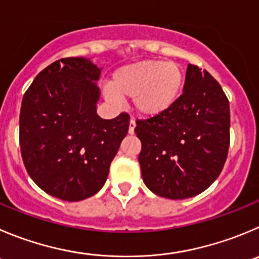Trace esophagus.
Instances as JSON below:
<instances>
[{
	"mask_svg": "<svg viewBox=\"0 0 259 259\" xmlns=\"http://www.w3.org/2000/svg\"><path fill=\"white\" fill-rule=\"evenodd\" d=\"M137 126L135 124V120L134 118H130V124H129V134H134V129Z\"/></svg>",
	"mask_w": 259,
	"mask_h": 259,
	"instance_id": "obj_1",
	"label": "esophagus"
}]
</instances>
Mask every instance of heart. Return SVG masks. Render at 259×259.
<instances>
[{"label": "heart", "mask_w": 259, "mask_h": 259, "mask_svg": "<svg viewBox=\"0 0 259 259\" xmlns=\"http://www.w3.org/2000/svg\"><path fill=\"white\" fill-rule=\"evenodd\" d=\"M183 84L184 74L178 64L143 60L116 70L105 94L116 103L133 97L134 108L141 115L157 116L175 105Z\"/></svg>", "instance_id": "obj_1"}]
</instances>
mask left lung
I'll return each mask as SVG.
<instances>
[{
    "label": "left lung",
    "instance_id": "left-lung-1",
    "mask_svg": "<svg viewBox=\"0 0 259 259\" xmlns=\"http://www.w3.org/2000/svg\"><path fill=\"white\" fill-rule=\"evenodd\" d=\"M142 178L168 199L204 192L219 178L230 144V106L206 70L188 65L183 94L166 112L138 120Z\"/></svg>",
    "mask_w": 259,
    "mask_h": 259
}]
</instances>
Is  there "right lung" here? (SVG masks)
Here are the masks:
<instances>
[{"mask_svg": "<svg viewBox=\"0 0 259 259\" xmlns=\"http://www.w3.org/2000/svg\"><path fill=\"white\" fill-rule=\"evenodd\" d=\"M102 69L85 57L46 67L23 97L21 157L29 176L47 194L78 202L96 194L129 130V115H97Z\"/></svg>", "mask_w": 259, "mask_h": 259, "instance_id": "obj_1", "label": "right lung"}]
</instances>
